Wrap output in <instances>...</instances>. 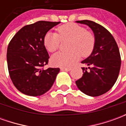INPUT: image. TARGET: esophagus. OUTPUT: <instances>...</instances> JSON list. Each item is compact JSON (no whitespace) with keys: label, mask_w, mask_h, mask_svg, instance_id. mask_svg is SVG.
<instances>
[{"label":"esophagus","mask_w":126,"mask_h":126,"mask_svg":"<svg viewBox=\"0 0 126 126\" xmlns=\"http://www.w3.org/2000/svg\"><path fill=\"white\" fill-rule=\"evenodd\" d=\"M61 71H69L71 70V69L70 68H64V67H61Z\"/></svg>","instance_id":"obj_1"}]
</instances>
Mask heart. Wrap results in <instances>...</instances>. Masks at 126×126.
<instances>
[{
  "label": "heart",
  "instance_id": "obj_1",
  "mask_svg": "<svg viewBox=\"0 0 126 126\" xmlns=\"http://www.w3.org/2000/svg\"><path fill=\"white\" fill-rule=\"evenodd\" d=\"M58 33L47 32L43 43L48 51L53 52L59 48L62 41L70 40L69 52H59L51 58L52 64L62 67H70L79 60L82 55L86 57L93 52L95 46V36L84 27L75 23H67L57 28Z\"/></svg>",
  "mask_w": 126,
  "mask_h": 126
}]
</instances>
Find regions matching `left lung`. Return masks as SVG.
Listing matches in <instances>:
<instances>
[{"mask_svg":"<svg viewBox=\"0 0 126 126\" xmlns=\"http://www.w3.org/2000/svg\"><path fill=\"white\" fill-rule=\"evenodd\" d=\"M76 22L89 26L96 40L91 55L82 61L88 68L82 67L83 76L76 84L82 93L98 96L108 92L118 78L121 67L119 48L112 34L101 25L90 20Z\"/></svg>","mask_w":126,"mask_h":126,"instance_id":"8db88e82","label":"left lung"}]
</instances>
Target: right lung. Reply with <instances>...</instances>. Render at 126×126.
<instances>
[{
    "label": "right lung",
    "instance_id": "right-lung-1",
    "mask_svg": "<svg viewBox=\"0 0 126 126\" xmlns=\"http://www.w3.org/2000/svg\"><path fill=\"white\" fill-rule=\"evenodd\" d=\"M60 22L39 21L26 25L15 33L8 45L7 60L11 79L24 94L36 96L52 87L59 68L44 69L49 55L43 43L45 34Z\"/></svg>",
    "mask_w": 126,
    "mask_h": 126
}]
</instances>
